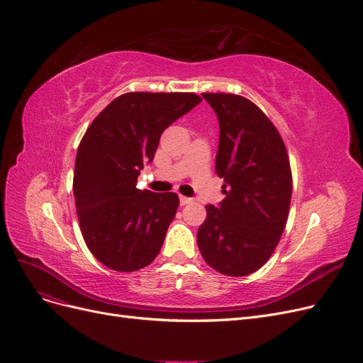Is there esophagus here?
<instances>
[{"instance_id": "1", "label": "esophagus", "mask_w": 363, "mask_h": 363, "mask_svg": "<svg viewBox=\"0 0 363 363\" xmlns=\"http://www.w3.org/2000/svg\"><path fill=\"white\" fill-rule=\"evenodd\" d=\"M192 201V199H189V196H184V195H180V204L184 206V204H189Z\"/></svg>"}]
</instances>
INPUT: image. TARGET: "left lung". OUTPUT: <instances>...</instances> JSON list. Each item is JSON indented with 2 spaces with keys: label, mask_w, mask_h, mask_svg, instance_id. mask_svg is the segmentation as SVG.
I'll list each match as a JSON object with an SVG mask.
<instances>
[{
  "label": "left lung",
  "mask_w": 363,
  "mask_h": 363,
  "mask_svg": "<svg viewBox=\"0 0 363 363\" xmlns=\"http://www.w3.org/2000/svg\"><path fill=\"white\" fill-rule=\"evenodd\" d=\"M219 121L215 169L225 199L206 206L196 242L208 267L230 277L262 268L286 227L292 172L284 142L269 118L248 98L203 94Z\"/></svg>",
  "instance_id": "left-lung-1"
}]
</instances>
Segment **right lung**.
I'll return each instance as SVG.
<instances>
[{
    "instance_id": "right-lung-1",
    "label": "right lung",
    "mask_w": 363,
    "mask_h": 363,
    "mask_svg": "<svg viewBox=\"0 0 363 363\" xmlns=\"http://www.w3.org/2000/svg\"><path fill=\"white\" fill-rule=\"evenodd\" d=\"M200 101L192 92H128L87 127L72 189L84 242L107 268L138 271L159 255L180 200L175 192L138 189V175L164 128Z\"/></svg>"
}]
</instances>
